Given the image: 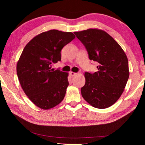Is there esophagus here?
Here are the masks:
<instances>
[{
  "label": "esophagus",
  "instance_id": "34e87169",
  "mask_svg": "<svg viewBox=\"0 0 145 145\" xmlns=\"http://www.w3.org/2000/svg\"><path fill=\"white\" fill-rule=\"evenodd\" d=\"M76 73H75V72H69V75L71 76H72V77H74V76H75L76 75Z\"/></svg>",
  "mask_w": 145,
  "mask_h": 145
}]
</instances>
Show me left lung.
Listing matches in <instances>:
<instances>
[{
  "label": "left lung",
  "instance_id": "1",
  "mask_svg": "<svg viewBox=\"0 0 145 145\" xmlns=\"http://www.w3.org/2000/svg\"><path fill=\"white\" fill-rule=\"evenodd\" d=\"M84 45L97 71L85 72L82 97L96 108H106L119 99L129 78L128 58L118 43L104 31L88 29L74 32Z\"/></svg>",
  "mask_w": 145,
  "mask_h": 145
}]
</instances>
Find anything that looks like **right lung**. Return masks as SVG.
<instances>
[{
  "mask_svg": "<svg viewBox=\"0 0 145 145\" xmlns=\"http://www.w3.org/2000/svg\"><path fill=\"white\" fill-rule=\"evenodd\" d=\"M71 32L52 29L34 37L25 46L17 64V74L25 94L43 109L59 105L69 85L68 74L52 65L61 60L60 51L75 38Z\"/></svg>",
  "mask_w": 145,
  "mask_h": 145,
  "instance_id": "add662e5",
  "label": "right lung"
}]
</instances>
